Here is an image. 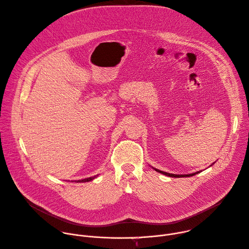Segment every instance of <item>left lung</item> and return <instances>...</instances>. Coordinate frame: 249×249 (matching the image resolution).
Segmentation results:
<instances>
[{
	"instance_id": "1",
	"label": "left lung",
	"mask_w": 249,
	"mask_h": 249,
	"mask_svg": "<svg viewBox=\"0 0 249 249\" xmlns=\"http://www.w3.org/2000/svg\"><path fill=\"white\" fill-rule=\"evenodd\" d=\"M214 163H215V162H213L210 166H212ZM152 167H153V166H152ZM153 168H154L156 171H158V172H160V173H161V174H164V175L169 176V177H175V178H177V177H189V176H193V175L198 174L199 172H201V171H197V172H193V173H189V174H173V173H168V172H165V171L157 169V168H155V167H153Z\"/></svg>"
}]
</instances>
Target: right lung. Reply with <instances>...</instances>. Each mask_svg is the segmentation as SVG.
I'll return each mask as SVG.
<instances>
[{"instance_id":"right-lung-1","label":"right lung","mask_w":249,"mask_h":249,"mask_svg":"<svg viewBox=\"0 0 249 249\" xmlns=\"http://www.w3.org/2000/svg\"><path fill=\"white\" fill-rule=\"evenodd\" d=\"M98 176V174L97 175H94V176H91V177H88V178H85V179H80V180H75L77 183H79V182H89V181H91V180H93L94 178H96V177Z\"/></svg>"}]
</instances>
